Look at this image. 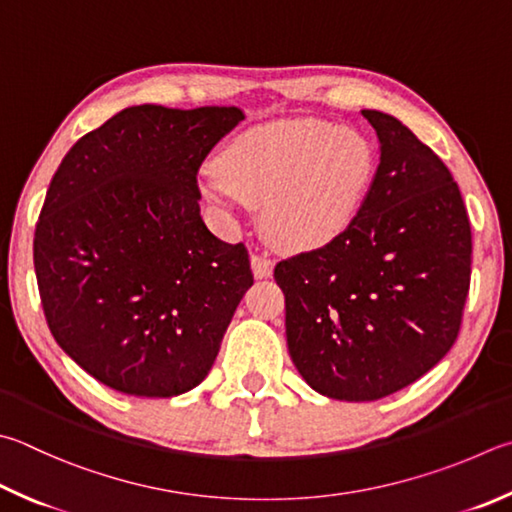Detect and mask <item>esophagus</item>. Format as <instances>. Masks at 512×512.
Listing matches in <instances>:
<instances>
[{
	"label": "esophagus",
	"instance_id": "obj_1",
	"mask_svg": "<svg viewBox=\"0 0 512 512\" xmlns=\"http://www.w3.org/2000/svg\"><path fill=\"white\" fill-rule=\"evenodd\" d=\"M250 266H253V275L257 277V280H266V277L273 275V259H268L264 255H253L250 257Z\"/></svg>",
	"mask_w": 512,
	"mask_h": 512
}]
</instances>
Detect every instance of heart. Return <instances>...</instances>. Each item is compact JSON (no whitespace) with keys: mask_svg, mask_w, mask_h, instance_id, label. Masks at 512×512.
Wrapping results in <instances>:
<instances>
[{"mask_svg":"<svg viewBox=\"0 0 512 512\" xmlns=\"http://www.w3.org/2000/svg\"><path fill=\"white\" fill-rule=\"evenodd\" d=\"M374 172V145L360 129L291 118L232 138L219 170L203 172L199 188L221 208L262 206L275 244L304 253L331 244L351 226Z\"/></svg>","mask_w":512,"mask_h":512,"instance_id":"obj_1","label":"heart"}]
</instances>
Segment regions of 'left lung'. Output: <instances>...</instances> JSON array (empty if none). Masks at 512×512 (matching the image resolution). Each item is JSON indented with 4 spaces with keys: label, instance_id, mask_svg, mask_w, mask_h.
Segmentation results:
<instances>
[{
    "label": "left lung",
    "instance_id": "left-lung-1",
    "mask_svg": "<svg viewBox=\"0 0 512 512\" xmlns=\"http://www.w3.org/2000/svg\"><path fill=\"white\" fill-rule=\"evenodd\" d=\"M380 163L351 226L275 266L293 365L315 392L378 401L427 374L457 340L472 235L459 185L401 120L362 109Z\"/></svg>",
    "mask_w": 512,
    "mask_h": 512
}]
</instances>
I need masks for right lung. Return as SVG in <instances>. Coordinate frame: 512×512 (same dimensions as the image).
<instances>
[{
	"label": "right lung",
	"instance_id": "add662e5",
	"mask_svg": "<svg viewBox=\"0 0 512 512\" xmlns=\"http://www.w3.org/2000/svg\"><path fill=\"white\" fill-rule=\"evenodd\" d=\"M239 120V107H127L53 174L33 241L46 322L116 392L170 398L197 387L253 286L244 244L203 224L197 185Z\"/></svg>",
	"mask_w": 512,
	"mask_h": 512
}]
</instances>
